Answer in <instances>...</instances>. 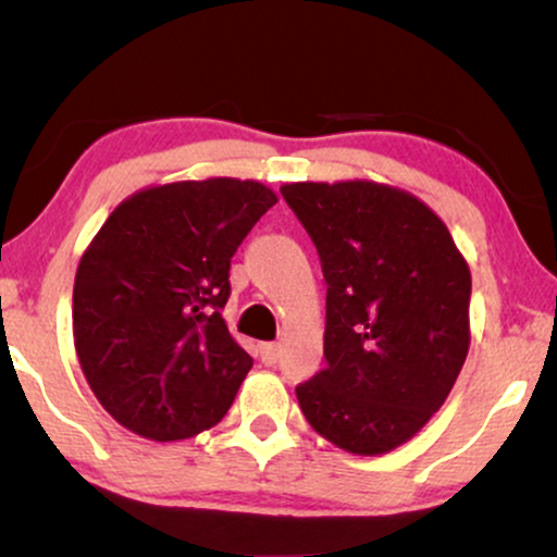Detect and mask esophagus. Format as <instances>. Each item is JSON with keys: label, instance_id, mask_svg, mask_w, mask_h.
<instances>
[{"label": "esophagus", "instance_id": "obj_1", "mask_svg": "<svg viewBox=\"0 0 557 557\" xmlns=\"http://www.w3.org/2000/svg\"><path fill=\"white\" fill-rule=\"evenodd\" d=\"M259 356H261V363L272 367V363H277V359H280V345L277 343H261Z\"/></svg>", "mask_w": 557, "mask_h": 557}]
</instances>
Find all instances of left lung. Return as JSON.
<instances>
[{
    "label": "left lung",
    "instance_id": "8db88e82",
    "mask_svg": "<svg viewBox=\"0 0 557 557\" xmlns=\"http://www.w3.org/2000/svg\"><path fill=\"white\" fill-rule=\"evenodd\" d=\"M327 280V367L296 387L314 432L356 456L408 443L469 354L471 272L445 222L372 181L285 183Z\"/></svg>",
    "mask_w": 557,
    "mask_h": 557
}]
</instances>
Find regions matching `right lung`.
I'll list each match as a JSON object with an SVG mask.
<instances>
[{
    "label": "right lung",
    "mask_w": 557,
    "mask_h": 557,
    "mask_svg": "<svg viewBox=\"0 0 557 557\" xmlns=\"http://www.w3.org/2000/svg\"><path fill=\"white\" fill-rule=\"evenodd\" d=\"M274 203L257 181L151 185L88 243L73 287L75 354L96 400L125 430L172 443L233 406L253 359L220 314L230 259Z\"/></svg>",
    "instance_id": "right-lung-1"
}]
</instances>
